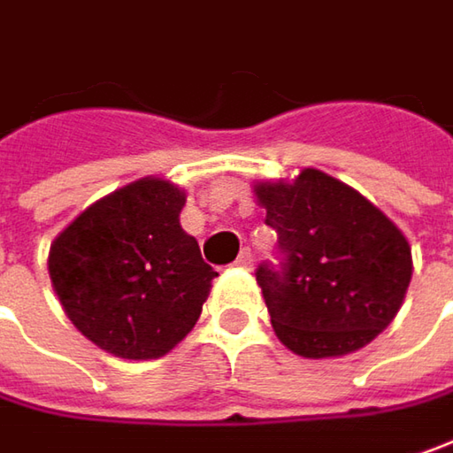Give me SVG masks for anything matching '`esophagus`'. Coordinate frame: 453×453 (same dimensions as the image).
I'll use <instances>...</instances> for the list:
<instances>
[{
  "label": "esophagus",
  "mask_w": 453,
  "mask_h": 453,
  "mask_svg": "<svg viewBox=\"0 0 453 453\" xmlns=\"http://www.w3.org/2000/svg\"><path fill=\"white\" fill-rule=\"evenodd\" d=\"M252 252H250V250H242V252H239V257H237V265L239 267H252Z\"/></svg>",
  "instance_id": "34e87169"
}]
</instances>
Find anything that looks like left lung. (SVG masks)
Here are the masks:
<instances>
[{
    "label": "left lung",
    "mask_w": 453,
    "mask_h": 453,
    "mask_svg": "<svg viewBox=\"0 0 453 453\" xmlns=\"http://www.w3.org/2000/svg\"><path fill=\"white\" fill-rule=\"evenodd\" d=\"M278 265L255 270L270 321L301 357H342L390 326L413 275L411 244L362 193L313 168L255 188Z\"/></svg>",
    "instance_id": "8db88e82"
}]
</instances>
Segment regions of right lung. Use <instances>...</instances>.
<instances>
[{"instance_id": "right-lung-1", "label": "right lung", "mask_w": 453, "mask_h": 453, "mask_svg": "<svg viewBox=\"0 0 453 453\" xmlns=\"http://www.w3.org/2000/svg\"><path fill=\"white\" fill-rule=\"evenodd\" d=\"M183 203L168 180L145 178L88 206L50 247L68 319L114 357H163L201 316L219 273L180 229Z\"/></svg>"}]
</instances>
